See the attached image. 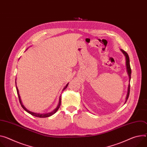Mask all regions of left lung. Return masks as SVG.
Here are the masks:
<instances>
[{
    "label": "left lung",
    "instance_id": "8db88e82",
    "mask_svg": "<svg viewBox=\"0 0 147 147\" xmlns=\"http://www.w3.org/2000/svg\"><path fill=\"white\" fill-rule=\"evenodd\" d=\"M120 50L121 51V52L123 53V55H124L125 57V66H126V70H127V72L128 74V76L129 77V84L128 86V90H127V96H126V98H125V101L124 104L127 102L128 97H129V89H130V80H131V67H130V64H129V56L128 55L127 53L123 50L120 49Z\"/></svg>",
    "mask_w": 147,
    "mask_h": 147
}]
</instances>
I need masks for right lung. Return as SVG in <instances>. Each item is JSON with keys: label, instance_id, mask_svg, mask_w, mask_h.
<instances>
[{"label": "right lung", "instance_id": "add662e5", "mask_svg": "<svg viewBox=\"0 0 147 147\" xmlns=\"http://www.w3.org/2000/svg\"><path fill=\"white\" fill-rule=\"evenodd\" d=\"M15 83H16V82H15ZM68 84H69V83H67V84H66V86L63 88L62 91H64L67 87ZM16 90H17L18 97H19V101H20V104H21V106L22 107V108H23L26 112H28V113L30 114L31 115H33V116H35V117H37L46 118V117H50V116H51L52 115H53V114H54L55 113H56L57 111V110H59V107H60V105H61V95H60V97H59V103H58L57 106L56 107V108L54 110H53L51 112H50V113H43V114H40V113H33V112H32V111H30L27 110V109H26V108L23 105L22 102V100H21V98H20V95H19V90H18V87H17V86H16Z\"/></svg>", "mask_w": 147, "mask_h": 147}]
</instances>
